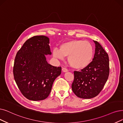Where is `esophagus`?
Masks as SVG:
<instances>
[{
    "mask_svg": "<svg viewBox=\"0 0 123 123\" xmlns=\"http://www.w3.org/2000/svg\"><path fill=\"white\" fill-rule=\"evenodd\" d=\"M62 71L63 72H64V73L67 72L68 71L67 68H62Z\"/></svg>",
    "mask_w": 123,
    "mask_h": 123,
    "instance_id": "esophagus-1",
    "label": "esophagus"
}]
</instances>
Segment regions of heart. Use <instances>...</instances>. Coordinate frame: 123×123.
Wrapping results in <instances>:
<instances>
[{
    "label": "heart",
    "instance_id": "1",
    "mask_svg": "<svg viewBox=\"0 0 123 123\" xmlns=\"http://www.w3.org/2000/svg\"><path fill=\"white\" fill-rule=\"evenodd\" d=\"M55 57L63 60L68 57V62L73 68L80 69L89 65L94 56V49L88 41L74 40L66 41L60 45V49L53 50Z\"/></svg>",
    "mask_w": 123,
    "mask_h": 123
}]
</instances>
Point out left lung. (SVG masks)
<instances>
[{
  "mask_svg": "<svg viewBox=\"0 0 123 123\" xmlns=\"http://www.w3.org/2000/svg\"><path fill=\"white\" fill-rule=\"evenodd\" d=\"M95 50L90 64L80 72H74L72 89L78 97L90 99L96 96L104 88L109 75V57L97 41H94Z\"/></svg>",
  "mask_w": 123,
  "mask_h": 123,
  "instance_id": "1",
  "label": "left lung"
}]
</instances>
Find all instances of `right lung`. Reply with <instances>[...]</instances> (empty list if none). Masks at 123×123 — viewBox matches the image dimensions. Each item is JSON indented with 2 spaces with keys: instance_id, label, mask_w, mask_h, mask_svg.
Here are the masks:
<instances>
[{
  "instance_id": "obj_1",
  "label": "right lung",
  "mask_w": 123,
  "mask_h": 123,
  "mask_svg": "<svg viewBox=\"0 0 123 123\" xmlns=\"http://www.w3.org/2000/svg\"><path fill=\"white\" fill-rule=\"evenodd\" d=\"M49 38L35 36L24 43L17 52L13 69L14 80L22 94L27 99L39 101L49 95L62 68L47 62L46 55H51Z\"/></svg>"
}]
</instances>
